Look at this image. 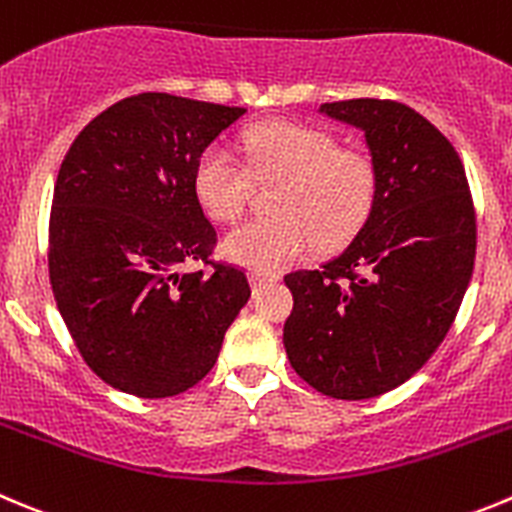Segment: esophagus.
I'll return each mask as SVG.
<instances>
[{"label":"esophagus","instance_id":"obj_1","mask_svg":"<svg viewBox=\"0 0 512 512\" xmlns=\"http://www.w3.org/2000/svg\"><path fill=\"white\" fill-rule=\"evenodd\" d=\"M275 280H278V275H275V272H265V270H252L250 272V283H252V288H260V285H265V283H275Z\"/></svg>","mask_w":512,"mask_h":512}]
</instances>
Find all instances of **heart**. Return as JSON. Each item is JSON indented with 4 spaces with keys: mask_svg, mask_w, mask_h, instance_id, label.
<instances>
[{
    "mask_svg": "<svg viewBox=\"0 0 512 512\" xmlns=\"http://www.w3.org/2000/svg\"><path fill=\"white\" fill-rule=\"evenodd\" d=\"M257 179L283 176L272 209L224 234L222 255L252 270H283L313 242L343 247L364 227L376 199V166L364 151L341 148L323 128L272 121L245 133ZM252 171L227 143H209L194 164V194L217 222L242 217L252 199Z\"/></svg>",
    "mask_w": 512,
    "mask_h": 512,
    "instance_id": "heart-1",
    "label": "heart"
}]
</instances>
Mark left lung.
Returning <instances> with one entry per match:
<instances>
[{
  "label": "left lung",
  "instance_id": "left-lung-1",
  "mask_svg": "<svg viewBox=\"0 0 512 512\" xmlns=\"http://www.w3.org/2000/svg\"><path fill=\"white\" fill-rule=\"evenodd\" d=\"M321 113L364 131L376 199L341 255L285 275L283 343L315 391L358 401L412 379L444 341L475 267V207L452 143L409 105L356 98Z\"/></svg>",
  "mask_w": 512,
  "mask_h": 512
}]
</instances>
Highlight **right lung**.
Segmentation results:
<instances>
[{
  "instance_id": "add662e5",
  "label": "right lung",
  "mask_w": 512,
  "mask_h": 512,
  "mask_svg": "<svg viewBox=\"0 0 512 512\" xmlns=\"http://www.w3.org/2000/svg\"><path fill=\"white\" fill-rule=\"evenodd\" d=\"M245 108L138 93L73 141L50 212V285L85 364L141 399L191 389L217 364L250 300L247 275L212 262L217 232L194 164ZM186 261L213 272L184 273Z\"/></svg>"
}]
</instances>
